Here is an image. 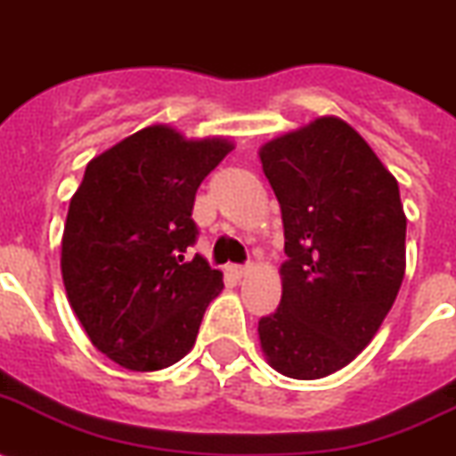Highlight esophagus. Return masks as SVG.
Segmentation results:
<instances>
[{"mask_svg":"<svg viewBox=\"0 0 456 456\" xmlns=\"http://www.w3.org/2000/svg\"><path fill=\"white\" fill-rule=\"evenodd\" d=\"M251 270V265H228V273H231V277H235V280H242V277H247Z\"/></svg>","mask_w":456,"mask_h":456,"instance_id":"obj_1","label":"esophagus"}]
</instances>
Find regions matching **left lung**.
<instances>
[{
	"label": "left lung",
	"mask_w": 456,
	"mask_h": 456,
	"mask_svg": "<svg viewBox=\"0 0 456 456\" xmlns=\"http://www.w3.org/2000/svg\"><path fill=\"white\" fill-rule=\"evenodd\" d=\"M258 156L289 256L280 307L258 322L261 349L287 378H326L372 340L403 281L398 182L336 116L273 139Z\"/></svg>",
	"instance_id": "8db88e82"
}]
</instances>
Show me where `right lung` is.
Here are the masks:
<instances>
[{
	"mask_svg": "<svg viewBox=\"0 0 456 456\" xmlns=\"http://www.w3.org/2000/svg\"><path fill=\"white\" fill-rule=\"evenodd\" d=\"M231 151L224 137L149 126L86 167L67 212L62 281L90 342L127 370L183 359L224 289L221 270L186 254L198 186Z\"/></svg>",
	"mask_w": 456,
	"mask_h": 456,
	"instance_id": "right-lung-1",
	"label": "right lung"
}]
</instances>
